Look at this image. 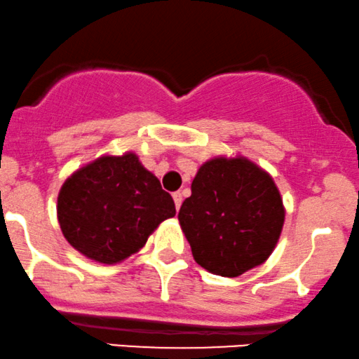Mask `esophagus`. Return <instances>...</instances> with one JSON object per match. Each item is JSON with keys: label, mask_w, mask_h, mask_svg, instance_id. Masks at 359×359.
I'll return each instance as SVG.
<instances>
[{"label": "esophagus", "mask_w": 359, "mask_h": 359, "mask_svg": "<svg viewBox=\"0 0 359 359\" xmlns=\"http://www.w3.org/2000/svg\"><path fill=\"white\" fill-rule=\"evenodd\" d=\"M172 201H175L176 210H180V208H181V203H183V194H181L180 191L172 193Z\"/></svg>", "instance_id": "1"}]
</instances>
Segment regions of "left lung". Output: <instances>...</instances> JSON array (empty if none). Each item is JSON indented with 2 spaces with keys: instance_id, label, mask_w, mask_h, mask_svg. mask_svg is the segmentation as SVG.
I'll list each match as a JSON object with an SVG mask.
<instances>
[{
  "instance_id": "left-lung-1",
  "label": "left lung",
  "mask_w": 359,
  "mask_h": 359,
  "mask_svg": "<svg viewBox=\"0 0 359 359\" xmlns=\"http://www.w3.org/2000/svg\"><path fill=\"white\" fill-rule=\"evenodd\" d=\"M285 215L273 176L234 154L203 163L178 219L194 261L206 271L236 278L271 256Z\"/></svg>"
}]
</instances>
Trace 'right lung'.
<instances>
[{"label": "right lung", "mask_w": 359, "mask_h": 359, "mask_svg": "<svg viewBox=\"0 0 359 359\" xmlns=\"http://www.w3.org/2000/svg\"><path fill=\"white\" fill-rule=\"evenodd\" d=\"M175 201L138 154H103L78 168L57 193L61 233L74 250L101 264H118L138 253Z\"/></svg>", "instance_id": "obj_1"}]
</instances>
